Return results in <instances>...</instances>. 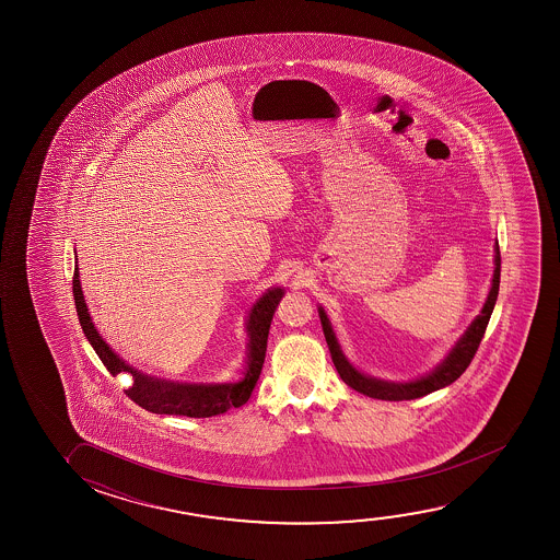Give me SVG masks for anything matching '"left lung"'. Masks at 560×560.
I'll list each match as a JSON object with an SVG mask.
<instances>
[{
  "mask_svg": "<svg viewBox=\"0 0 560 560\" xmlns=\"http://www.w3.org/2000/svg\"><path fill=\"white\" fill-rule=\"evenodd\" d=\"M499 277H501V254H499V245L495 243V269H493V279H491L490 294L483 304L482 312L475 322L470 323V327L457 340V345L453 346L447 358L432 373L411 381V383H388V381H381V378H373V376L360 373L350 361L346 360L345 353L338 346L337 337L332 332V327H330L329 317L325 314V310L319 307L323 332H325V340L329 346L330 358L337 368L338 375L353 390L365 394L369 398L386 399V401L422 398L430 392L440 390V388L455 383L465 373V369L470 365L478 346L482 342L483 332L490 323L491 312H493L495 300H498Z\"/></svg>",
  "mask_w": 560,
  "mask_h": 560,
  "instance_id": "obj_1",
  "label": "left lung"
}]
</instances>
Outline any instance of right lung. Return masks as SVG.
I'll use <instances>...</instances> for the list:
<instances>
[{
	"label": "right lung",
	"mask_w": 560,
	"mask_h": 560,
	"mask_svg": "<svg viewBox=\"0 0 560 560\" xmlns=\"http://www.w3.org/2000/svg\"><path fill=\"white\" fill-rule=\"evenodd\" d=\"M72 292L77 304L78 319L82 325L85 338L90 340L95 353L100 355L103 365L108 369L110 375L130 373V388L126 396L136 401L151 413L179 415V417H214L222 415L233 407L245 406L253 394L256 381L260 378L261 365L266 360L268 348L269 325L276 314V307L283 299V289H269L261 294V299L254 304L248 319H246V332H248V352H246L245 376L238 383L228 384H187L164 381L156 376H149L138 369L131 368L126 361L120 360L107 342L100 337L97 329L93 327L92 317L85 306L84 294L80 287V273L78 266L72 277Z\"/></svg>",
	"instance_id": "obj_1"
}]
</instances>
